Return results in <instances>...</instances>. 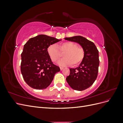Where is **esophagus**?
I'll use <instances>...</instances> for the list:
<instances>
[{"instance_id": "34e87169", "label": "esophagus", "mask_w": 123, "mask_h": 123, "mask_svg": "<svg viewBox=\"0 0 123 123\" xmlns=\"http://www.w3.org/2000/svg\"><path fill=\"white\" fill-rule=\"evenodd\" d=\"M63 69H64V68H63V67H60V69H61V70H62Z\"/></svg>"}]
</instances>
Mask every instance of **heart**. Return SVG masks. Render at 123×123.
<instances>
[{
    "mask_svg": "<svg viewBox=\"0 0 123 123\" xmlns=\"http://www.w3.org/2000/svg\"><path fill=\"white\" fill-rule=\"evenodd\" d=\"M48 53L51 60L54 62H57L62 56V53L66 52L64 56L58 62V64L61 66H71L72 64L79 65L83 61L84 57V51L82 48L78 47L77 44L67 42L63 43L57 46L52 44L48 47Z\"/></svg>",
    "mask_w": 123,
    "mask_h": 123,
    "instance_id": "heart-1",
    "label": "heart"
}]
</instances>
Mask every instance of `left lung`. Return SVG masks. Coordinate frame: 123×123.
Masks as SVG:
<instances>
[{"instance_id":"obj_1","label":"left lung","mask_w":123,"mask_h":123,"mask_svg":"<svg viewBox=\"0 0 123 123\" xmlns=\"http://www.w3.org/2000/svg\"><path fill=\"white\" fill-rule=\"evenodd\" d=\"M66 40L77 43L82 47L84 57L80 66L70 68L66 80L74 90L82 91L94 83L98 74L99 64L98 51L94 43L81 36L66 37Z\"/></svg>"}]
</instances>
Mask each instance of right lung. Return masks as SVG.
<instances>
[{"mask_svg":"<svg viewBox=\"0 0 123 123\" xmlns=\"http://www.w3.org/2000/svg\"><path fill=\"white\" fill-rule=\"evenodd\" d=\"M61 39L39 35L30 39L21 54L20 69L24 80L30 87L37 90L46 89L52 81L55 74L60 71L53 64L47 49Z\"/></svg>","mask_w":123,"mask_h":123,"instance_id":"1","label":"right lung"}]
</instances>
